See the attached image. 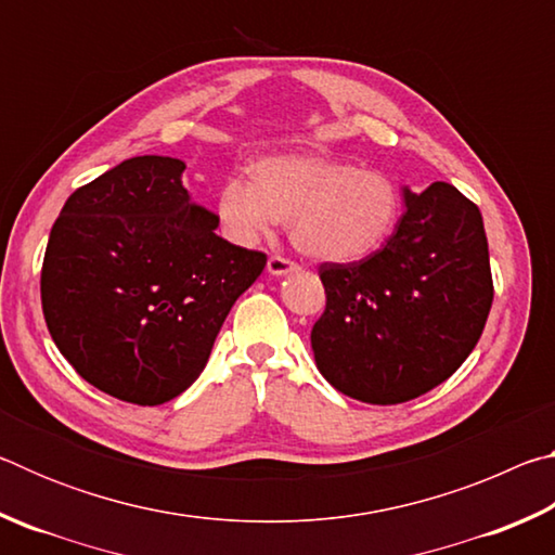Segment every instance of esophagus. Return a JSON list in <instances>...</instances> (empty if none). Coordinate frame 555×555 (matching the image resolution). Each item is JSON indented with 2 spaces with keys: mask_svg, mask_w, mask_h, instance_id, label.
<instances>
[{
  "mask_svg": "<svg viewBox=\"0 0 555 555\" xmlns=\"http://www.w3.org/2000/svg\"><path fill=\"white\" fill-rule=\"evenodd\" d=\"M267 271L271 276H286V274H294V271H298V264H296V261L286 259V257L274 255V257H269V261H267Z\"/></svg>",
  "mask_w": 555,
  "mask_h": 555,
  "instance_id": "1",
  "label": "esophagus"
}]
</instances>
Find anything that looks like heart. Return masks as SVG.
I'll return each mask as SVG.
<instances>
[{
	"mask_svg": "<svg viewBox=\"0 0 555 555\" xmlns=\"http://www.w3.org/2000/svg\"><path fill=\"white\" fill-rule=\"evenodd\" d=\"M249 178H224L215 198L222 234L242 247L288 220L298 251L347 264L374 255L401 215V191L389 173L323 154L257 158Z\"/></svg>",
	"mask_w": 555,
	"mask_h": 555,
	"instance_id": "heart-1",
	"label": "heart"
}]
</instances>
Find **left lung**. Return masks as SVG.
Wrapping results in <instances>:
<instances>
[{"mask_svg": "<svg viewBox=\"0 0 555 555\" xmlns=\"http://www.w3.org/2000/svg\"><path fill=\"white\" fill-rule=\"evenodd\" d=\"M406 212L382 249L321 264L315 364L337 391L403 403L446 382L475 350L494 288L482 215L455 185L403 188Z\"/></svg>", "mask_w": 555, "mask_h": 555, "instance_id": "8db88e82", "label": "left lung"}]
</instances>
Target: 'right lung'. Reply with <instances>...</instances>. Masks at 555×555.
<instances>
[{
	"label": "right lung",
	"mask_w": 555,
	"mask_h": 555,
	"mask_svg": "<svg viewBox=\"0 0 555 555\" xmlns=\"http://www.w3.org/2000/svg\"><path fill=\"white\" fill-rule=\"evenodd\" d=\"M185 164L134 156L82 185L55 220L41 306L55 347L109 397L156 406L208 364L215 337L267 255L215 234Z\"/></svg>",
	"instance_id": "1"
}]
</instances>
